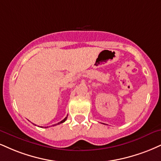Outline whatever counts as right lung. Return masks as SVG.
<instances>
[{"mask_svg": "<svg viewBox=\"0 0 161 161\" xmlns=\"http://www.w3.org/2000/svg\"><path fill=\"white\" fill-rule=\"evenodd\" d=\"M67 117L65 118L64 119H63V120H62L61 121H60V122H58V124H56V125H52V126H55V125H60V124H61V123H64V121H66V120H67ZM46 127V128H47L48 127Z\"/></svg>", "mask_w": 161, "mask_h": 161, "instance_id": "1", "label": "right lung"}]
</instances>
